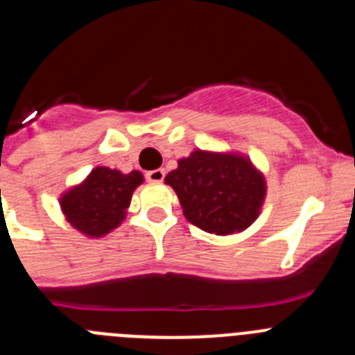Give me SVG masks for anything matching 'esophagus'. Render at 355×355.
Instances as JSON below:
<instances>
[{
    "mask_svg": "<svg viewBox=\"0 0 355 355\" xmlns=\"http://www.w3.org/2000/svg\"><path fill=\"white\" fill-rule=\"evenodd\" d=\"M163 178H165V171L163 168H155V171L146 172V180L149 183H162Z\"/></svg>",
    "mask_w": 355,
    "mask_h": 355,
    "instance_id": "obj_1",
    "label": "esophagus"
}]
</instances>
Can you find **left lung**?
I'll return each instance as SVG.
<instances>
[{"mask_svg":"<svg viewBox=\"0 0 355 355\" xmlns=\"http://www.w3.org/2000/svg\"><path fill=\"white\" fill-rule=\"evenodd\" d=\"M183 213L206 233H240L258 218L265 180L245 158L193 150L165 178Z\"/></svg>","mask_w":355,"mask_h":355,"instance_id":"8db88e82","label":"left lung"}]
</instances>
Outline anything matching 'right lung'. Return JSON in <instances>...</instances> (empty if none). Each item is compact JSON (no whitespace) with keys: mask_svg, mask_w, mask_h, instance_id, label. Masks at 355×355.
<instances>
[{"mask_svg":"<svg viewBox=\"0 0 355 355\" xmlns=\"http://www.w3.org/2000/svg\"><path fill=\"white\" fill-rule=\"evenodd\" d=\"M142 180L139 171L121 174L108 167H97L83 184L62 197V209L78 231L89 236H103L121 224L131 193Z\"/></svg>","mask_w":355,"mask_h":355,"instance_id":"1","label":"right lung"}]
</instances>
